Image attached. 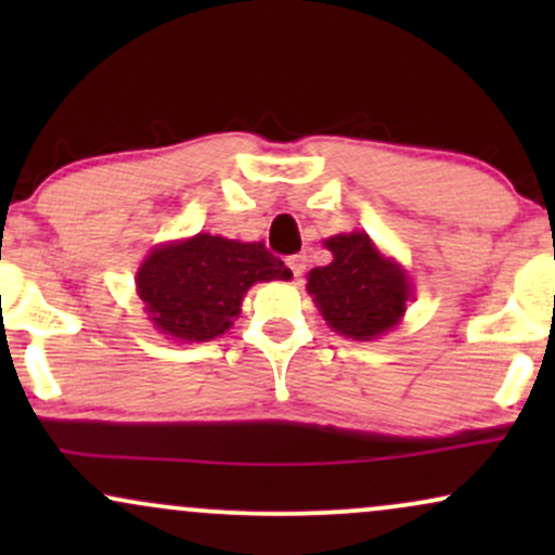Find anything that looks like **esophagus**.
Returning <instances> with one entry per match:
<instances>
[{
	"instance_id": "esophagus-1",
	"label": "esophagus",
	"mask_w": 555,
	"mask_h": 555,
	"mask_svg": "<svg viewBox=\"0 0 555 555\" xmlns=\"http://www.w3.org/2000/svg\"><path fill=\"white\" fill-rule=\"evenodd\" d=\"M286 263H289V269H292V273H295V279H302L305 269H308V256H302V253H299V256H292L289 260H286Z\"/></svg>"
}]
</instances>
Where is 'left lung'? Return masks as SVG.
<instances>
[{"mask_svg":"<svg viewBox=\"0 0 555 555\" xmlns=\"http://www.w3.org/2000/svg\"><path fill=\"white\" fill-rule=\"evenodd\" d=\"M328 247V266L308 273V292L323 321L347 339L371 341L391 331L412 299L406 271L386 258L362 232L336 234Z\"/></svg>","mask_w":555,"mask_h":555,"instance_id":"left-lung-1","label":"left lung"}]
</instances>
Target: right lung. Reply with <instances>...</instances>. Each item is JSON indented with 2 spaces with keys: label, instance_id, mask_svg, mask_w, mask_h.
Listing matches in <instances>:
<instances>
[{
  "label": "right lung",
  "instance_id": "1",
  "mask_svg": "<svg viewBox=\"0 0 555 555\" xmlns=\"http://www.w3.org/2000/svg\"><path fill=\"white\" fill-rule=\"evenodd\" d=\"M286 282L292 271L263 242L214 234L158 245L138 269L135 284L158 334L177 341H211L240 315L256 282Z\"/></svg>",
  "mask_w": 555,
  "mask_h": 555
}]
</instances>
